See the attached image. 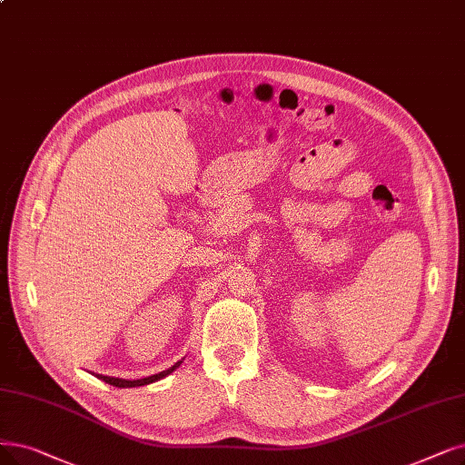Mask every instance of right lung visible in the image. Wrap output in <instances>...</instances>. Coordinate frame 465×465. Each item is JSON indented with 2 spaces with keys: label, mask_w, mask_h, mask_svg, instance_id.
I'll use <instances>...</instances> for the list:
<instances>
[{
  "label": "right lung",
  "mask_w": 465,
  "mask_h": 465,
  "mask_svg": "<svg viewBox=\"0 0 465 465\" xmlns=\"http://www.w3.org/2000/svg\"><path fill=\"white\" fill-rule=\"evenodd\" d=\"M181 362H183V361L175 362L172 368L163 370V372H160V374H154V376H146V378H141V380H122V378H110V376H103V374H95V376H97L99 380H103L104 383H110V385H114V387H139V385H146V383L158 381V380L165 378V376H168V374H172L175 368H179V366H181Z\"/></svg>",
  "instance_id": "obj_1"
}]
</instances>
